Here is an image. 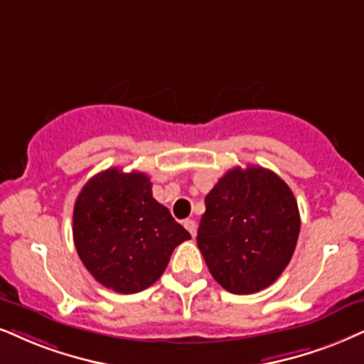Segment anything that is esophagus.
<instances>
[{
  "mask_svg": "<svg viewBox=\"0 0 364 364\" xmlns=\"http://www.w3.org/2000/svg\"><path fill=\"white\" fill-rule=\"evenodd\" d=\"M196 227H198V225L193 218L185 220V228L191 233V237H196Z\"/></svg>",
  "mask_w": 364,
  "mask_h": 364,
  "instance_id": "1",
  "label": "esophagus"
}]
</instances>
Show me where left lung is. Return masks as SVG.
Masks as SVG:
<instances>
[{
    "instance_id": "obj_1",
    "label": "left lung",
    "mask_w": 364,
    "mask_h": 364,
    "mask_svg": "<svg viewBox=\"0 0 364 364\" xmlns=\"http://www.w3.org/2000/svg\"><path fill=\"white\" fill-rule=\"evenodd\" d=\"M198 248L213 279L232 294L269 287L292 259L301 230L284 179L262 166L233 168L205 198Z\"/></svg>"
}]
</instances>
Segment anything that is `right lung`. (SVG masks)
Listing matches in <instances>:
<instances>
[{"mask_svg":"<svg viewBox=\"0 0 364 364\" xmlns=\"http://www.w3.org/2000/svg\"><path fill=\"white\" fill-rule=\"evenodd\" d=\"M191 235L153 198L144 173L109 168L85 183L73 206V243L92 277L119 294L153 285Z\"/></svg>","mask_w":364,"mask_h":364,"instance_id":"1","label":"right lung"}]
</instances>
